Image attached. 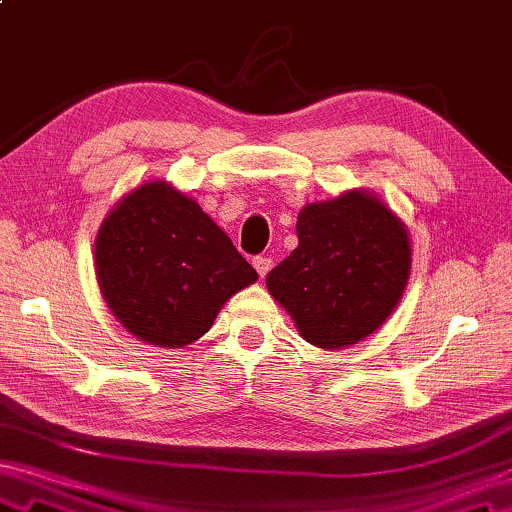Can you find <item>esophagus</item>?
<instances>
[{
  "mask_svg": "<svg viewBox=\"0 0 512 512\" xmlns=\"http://www.w3.org/2000/svg\"><path fill=\"white\" fill-rule=\"evenodd\" d=\"M253 266H255V270H257V275L264 279V277L268 275V270L273 268V259H270V257H264V255H259V257H255V259H253Z\"/></svg>",
  "mask_w": 512,
  "mask_h": 512,
  "instance_id": "obj_1",
  "label": "esophagus"
}]
</instances>
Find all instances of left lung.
I'll return each instance as SVG.
<instances>
[{"mask_svg":"<svg viewBox=\"0 0 512 512\" xmlns=\"http://www.w3.org/2000/svg\"><path fill=\"white\" fill-rule=\"evenodd\" d=\"M299 246L266 286L308 343L334 350L378 330L402 297L411 268L405 226L361 191L299 213Z\"/></svg>","mask_w":512,"mask_h":512,"instance_id":"1","label":"left lung"}]
</instances>
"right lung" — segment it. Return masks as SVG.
<instances>
[{
  "mask_svg": "<svg viewBox=\"0 0 512 512\" xmlns=\"http://www.w3.org/2000/svg\"><path fill=\"white\" fill-rule=\"evenodd\" d=\"M96 277L114 317L138 339L184 347L257 279L198 202L165 182L134 189L96 237Z\"/></svg>",
  "mask_w": 512,
  "mask_h": 512,
  "instance_id": "right-lung-1",
  "label": "right lung"
}]
</instances>
